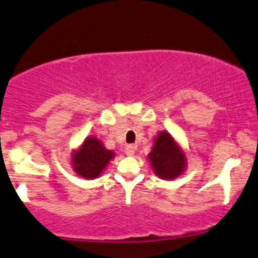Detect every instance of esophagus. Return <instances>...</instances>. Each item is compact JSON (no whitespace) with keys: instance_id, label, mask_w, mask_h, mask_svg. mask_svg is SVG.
I'll use <instances>...</instances> for the list:
<instances>
[{"instance_id":"1","label":"esophagus","mask_w":258,"mask_h":258,"mask_svg":"<svg viewBox=\"0 0 258 258\" xmlns=\"http://www.w3.org/2000/svg\"><path fill=\"white\" fill-rule=\"evenodd\" d=\"M124 152H125L126 156H134V153H135V147L132 146V145H129V146L125 147V150H124Z\"/></svg>"}]
</instances>
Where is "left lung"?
Wrapping results in <instances>:
<instances>
[{
  "mask_svg": "<svg viewBox=\"0 0 258 258\" xmlns=\"http://www.w3.org/2000/svg\"><path fill=\"white\" fill-rule=\"evenodd\" d=\"M148 159L156 175L163 180H172L180 176L187 163L183 151L166 132H160L157 135Z\"/></svg>",
  "mask_w": 258,
  "mask_h": 258,
  "instance_id": "8db88e82",
  "label": "left lung"
}]
</instances>
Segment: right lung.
Wrapping results in <instances>:
<instances>
[{
	"instance_id": "add662e5",
	"label": "right lung",
	"mask_w": 258,
	"mask_h": 258,
	"mask_svg": "<svg viewBox=\"0 0 258 258\" xmlns=\"http://www.w3.org/2000/svg\"><path fill=\"white\" fill-rule=\"evenodd\" d=\"M113 156V151L106 150L99 139L90 136L84 140L80 150L72 154V165L80 176L90 180L100 176Z\"/></svg>"
}]
</instances>
